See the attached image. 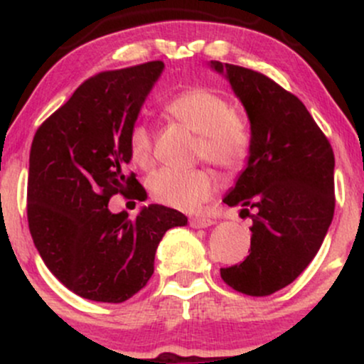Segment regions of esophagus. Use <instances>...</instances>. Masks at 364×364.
<instances>
[{
    "label": "esophagus",
    "mask_w": 364,
    "mask_h": 364,
    "mask_svg": "<svg viewBox=\"0 0 364 364\" xmlns=\"http://www.w3.org/2000/svg\"><path fill=\"white\" fill-rule=\"evenodd\" d=\"M212 224H214V220L207 219V217H191L190 219V225L195 229L208 228V225H212Z\"/></svg>",
    "instance_id": "obj_1"
}]
</instances>
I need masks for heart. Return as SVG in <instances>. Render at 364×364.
<instances>
[{
  "mask_svg": "<svg viewBox=\"0 0 364 364\" xmlns=\"http://www.w3.org/2000/svg\"><path fill=\"white\" fill-rule=\"evenodd\" d=\"M173 118L198 133L196 154L219 168L231 169L245 161L250 147L246 127L236 118L231 104L215 90L193 87L168 104ZM133 162L140 168L152 164V132L144 121L133 123L128 135ZM154 198L183 212H195L214 193V178L205 169H159L149 179Z\"/></svg>",
  "mask_w": 364,
  "mask_h": 364,
  "instance_id": "obj_1",
  "label": "heart"
}]
</instances>
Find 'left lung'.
<instances>
[{
	"mask_svg": "<svg viewBox=\"0 0 364 364\" xmlns=\"http://www.w3.org/2000/svg\"><path fill=\"white\" fill-rule=\"evenodd\" d=\"M250 119V154L229 207L255 208L250 255L220 269L232 289L269 296L289 286L318 253L333 207V152L304 104L265 75L210 61Z\"/></svg>",
	"mask_w": 364,
	"mask_h": 364,
	"instance_id": "left-lung-1",
	"label": "left lung"
}]
</instances>
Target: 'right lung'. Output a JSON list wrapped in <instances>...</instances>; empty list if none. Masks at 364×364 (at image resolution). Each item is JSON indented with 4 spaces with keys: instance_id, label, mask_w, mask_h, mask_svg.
I'll return each instance as SVG.
<instances>
[{
    "instance_id": "1",
    "label": "right lung",
    "mask_w": 364,
    "mask_h": 364,
    "mask_svg": "<svg viewBox=\"0 0 364 364\" xmlns=\"http://www.w3.org/2000/svg\"><path fill=\"white\" fill-rule=\"evenodd\" d=\"M164 63L102 72L73 92L41 124L28 159L27 219L46 267L90 301L123 303L154 274L166 231L186 225L174 208L144 207L135 219L112 214V195L141 200L144 186L127 173L128 135Z\"/></svg>"
}]
</instances>
